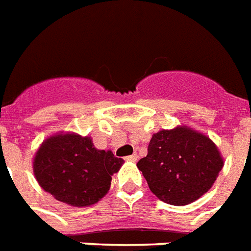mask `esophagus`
Instances as JSON below:
<instances>
[{
  "mask_svg": "<svg viewBox=\"0 0 251 251\" xmlns=\"http://www.w3.org/2000/svg\"><path fill=\"white\" fill-rule=\"evenodd\" d=\"M137 159H138V155L136 154V152L132 155H129V156H127V160H129V161H137Z\"/></svg>",
  "mask_w": 251,
  "mask_h": 251,
  "instance_id": "34e87169",
  "label": "esophagus"
}]
</instances>
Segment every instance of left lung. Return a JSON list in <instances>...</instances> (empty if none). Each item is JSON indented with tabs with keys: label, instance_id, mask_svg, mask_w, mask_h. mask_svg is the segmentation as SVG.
<instances>
[{
	"label": "left lung",
	"instance_id": "8db88e82",
	"mask_svg": "<svg viewBox=\"0 0 251 251\" xmlns=\"http://www.w3.org/2000/svg\"><path fill=\"white\" fill-rule=\"evenodd\" d=\"M223 165L218 146L187 126L152 134L148 155L137 163L151 192L176 206L191 204L208 192Z\"/></svg>",
	"mask_w": 251,
	"mask_h": 251
}]
</instances>
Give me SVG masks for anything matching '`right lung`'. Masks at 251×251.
Listing matches in <instances>:
<instances>
[{
    "mask_svg": "<svg viewBox=\"0 0 251 251\" xmlns=\"http://www.w3.org/2000/svg\"><path fill=\"white\" fill-rule=\"evenodd\" d=\"M123 163L111 150L95 148L90 136L59 132L47 137L37 149L33 173L39 186L56 200L84 208L106 195L111 176Z\"/></svg>",
    "mask_w": 251,
    "mask_h": 251,
    "instance_id": "1",
    "label": "right lung"
}]
</instances>
